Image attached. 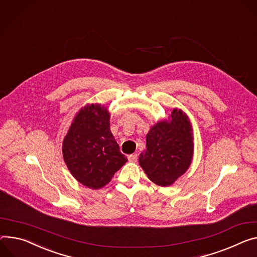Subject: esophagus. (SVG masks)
Listing matches in <instances>:
<instances>
[{"instance_id": "obj_1", "label": "esophagus", "mask_w": 257, "mask_h": 257, "mask_svg": "<svg viewBox=\"0 0 257 257\" xmlns=\"http://www.w3.org/2000/svg\"><path fill=\"white\" fill-rule=\"evenodd\" d=\"M137 158H138L137 154H132V155H129V156H128V160H129L130 162H135V161H137Z\"/></svg>"}]
</instances>
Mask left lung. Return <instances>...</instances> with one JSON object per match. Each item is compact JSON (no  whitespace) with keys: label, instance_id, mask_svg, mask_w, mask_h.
I'll list each match as a JSON object with an SVG mask.
<instances>
[{"label":"left lung","instance_id":"obj_1","mask_svg":"<svg viewBox=\"0 0 257 257\" xmlns=\"http://www.w3.org/2000/svg\"><path fill=\"white\" fill-rule=\"evenodd\" d=\"M193 137L190 121L181 110L173 109L171 123H157L147 135V150L139 164L158 185L174 182L191 165Z\"/></svg>","mask_w":257,"mask_h":257}]
</instances>
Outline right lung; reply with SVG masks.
Wrapping results in <instances>:
<instances>
[{"mask_svg": "<svg viewBox=\"0 0 257 257\" xmlns=\"http://www.w3.org/2000/svg\"><path fill=\"white\" fill-rule=\"evenodd\" d=\"M65 164L74 177L89 189L107 184L127 158L109 129V114L100 104L82 108L62 146Z\"/></svg>", "mask_w": 257, "mask_h": 257, "instance_id": "add662e5", "label": "right lung"}]
</instances>
